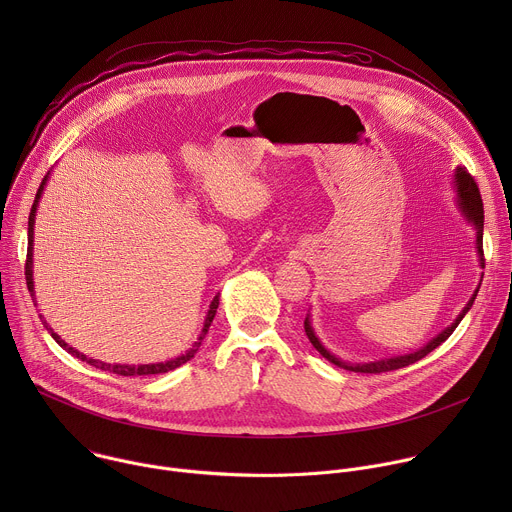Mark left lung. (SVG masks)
<instances>
[{"label":"left lung","instance_id":"1","mask_svg":"<svg viewBox=\"0 0 512 512\" xmlns=\"http://www.w3.org/2000/svg\"><path fill=\"white\" fill-rule=\"evenodd\" d=\"M452 186L456 190V204H458V210L460 214L464 216V221L468 225L474 227L476 231V257H478V263L480 267H484V251H482V231H484V208H482V198H480V190L474 182V178L466 172V168L458 166L452 174ZM482 281V279H480ZM478 289H474L472 298L468 300V304L464 306V310L458 314V318L448 326L444 328L440 334H435L425 346L409 352V354H397V356H389V358H379V360H371V362H346L342 358H338L336 354H332L324 344L322 340L318 338L314 326H312V316L308 312L306 320H304V328H306V334L310 338V342L314 344V348L326 358L330 360L332 364H336V367L340 369H346V371H354V373H385V371H395V369H403V367H409V364L421 360L425 354H429L433 348L440 346L442 342H446L452 332L458 328V324L462 322V318L470 312L476 296H478Z\"/></svg>","mask_w":512,"mask_h":512}]
</instances>
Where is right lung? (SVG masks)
<instances>
[{
	"instance_id": "obj_1",
	"label": "right lung",
	"mask_w": 512,
	"mask_h": 512,
	"mask_svg": "<svg viewBox=\"0 0 512 512\" xmlns=\"http://www.w3.org/2000/svg\"><path fill=\"white\" fill-rule=\"evenodd\" d=\"M48 178H50V172L44 176V180H42V184H40V188H38V192H36V200H34V204H32V210H30V218H28V257H26V283H28V291L32 294V298L36 300V289H34V225H36V210H38V202H40V198H42V194H44V188H46V182H48ZM218 298L221 296H214L212 298V302H210V306H208V312H206V318H204V324H202V330H200V334H198V338H196V342L184 352V354H180V356H174V358H170V360H162V362H150V364H121V362H103V360H97V358H89L87 354H83V352H79L77 348H72V346H68L50 326H48V322L46 320H42V324H44V328L50 332V336L56 340V344L58 346H62L68 354H72V356H77L79 360H85V362H89L91 367H95V369H101V371H109V373H115V375H123V377H133V375H158V373H168V371H174V369H178L180 364H184V362H188L190 358H194V354H196V350H198V346L202 344V340H204V336H206V332H208V328H210V324H212V320H214V316H216V308H218ZM42 318V316H40Z\"/></svg>"
}]
</instances>
